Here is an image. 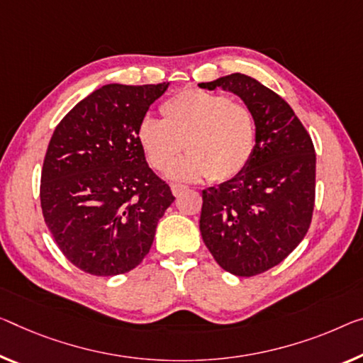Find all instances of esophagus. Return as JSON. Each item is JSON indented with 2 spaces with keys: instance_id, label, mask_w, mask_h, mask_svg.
Here are the masks:
<instances>
[{
  "instance_id": "34e87169",
  "label": "esophagus",
  "mask_w": 363,
  "mask_h": 363,
  "mask_svg": "<svg viewBox=\"0 0 363 363\" xmlns=\"http://www.w3.org/2000/svg\"><path fill=\"white\" fill-rule=\"evenodd\" d=\"M186 191V186H183V185H172V193H174V196H182L183 193Z\"/></svg>"
}]
</instances>
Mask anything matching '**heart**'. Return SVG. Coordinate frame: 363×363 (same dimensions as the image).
Here are the masks:
<instances>
[{
  "label": "heart",
  "instance_id": "b5f03b06",
  "mask_svg": "<svg viewBox=\"0 0 363 363\" xmlns=\"http://www.w3.org/2000/svg\"><path fill=\"white\" fill-rule=\"evenodd\" d=\"M162 120L144 118L138 126L139 147L152 169L174 170L175 180L228 182L243 174L253 157L256 121L242 102L220 94L185 89L160 105Z\"/></svg>",
  "mask_w": 363,
  "mask_h": 363
}]
</instances>
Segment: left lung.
Segmentation results:
<instances>
[{
  "label": "left lung",
  "mask_w": 363,
  "mask_h": 363,
  "mask_svg": "<svg viewBox=\"0 0 363 363\" xmlns=\"http://www.w3.org/2000/svg\"><path fill=\"white\" fill-rule=\"evenodd\" d=\"M199 87L233 92L256 121L253 157L243 174L203 189L201 237L222 269L261 274L286 259L310 228L313 143L291 105L253 77L235 72Z\"/></svg>",
  "instance_id": "8db88e82"
}]
</instances>
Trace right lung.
Here are the masks:
<instances>
[{"label": "right lung", "instance_id": "add662e5", "mask_svg": "<svg viewBox=\"0 0 363 363\" xmlns=\"http://www.w3.org/2000/svg\"><path fill=\"white\" fill-rule=\"evenodd\" d=\"M167 87L102 86L68 111L50 139L40 180L43 219L61 253L89 274L135 269L175 201L136 138Z\"/></svg>", "mask_w": 363, "mask_h": 363}]
</instances>
